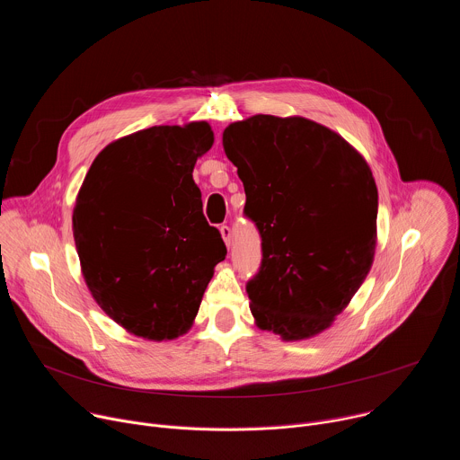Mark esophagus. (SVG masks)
Wrapping results in <instances>:
<instances>
[{
	"instance_id": "1",
	"label": "esophagus",
	"mask_w": 460,
	"mask_h": 460,
	"mask_svg": "<svg viewBox=\"0 0 460 460\" xmlns=\"http://www.w3.org/2000/svg\"><path fill=\"white\" fill-rule=\"evenodd\" d=\"M220 234H222V238H224L226 245H227V247H231V238H233L231 227H229V226H222V227H220Z\"/></svg>"
}]
</instances>
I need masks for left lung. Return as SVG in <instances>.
Wrapping results in <instances>:
<instances>
[{"instance_id":"1","label":"left lung","mask_w":460,"mask_h":460,"mask_svg":"<svg viewBox=\"0 0 460 460\" xmlns=\"http://www.w3.org/2000/svg\"><path fill=\"white\" fill-rule=\"evenodd\" d=\"M222 144L261 238L260 270L245 286L256 325L288 342L322 333L373 264L378 192L369 165L332 128L300 116L234 121Z\"/></svg>"}]
</instances>
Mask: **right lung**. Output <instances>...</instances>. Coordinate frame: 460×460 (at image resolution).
<instances>
[{"mask_svg": "<svg viewBox=\"0 0 460 460\" xmlns=\"http://www.w3.org/2000/svg\"><path fill=\"white\" fill-rule=\"evenodd\" d=\"M213 142L208 121L149 127L109 144L82 183L73 211L82 273L128 333L151 341L187 333L227 254L192 180Z\"/></svg>", "mask_w": 460, "mask_h": 460, "instance_id": "right-lung-1", "label": "right lung"}]
</instances>
